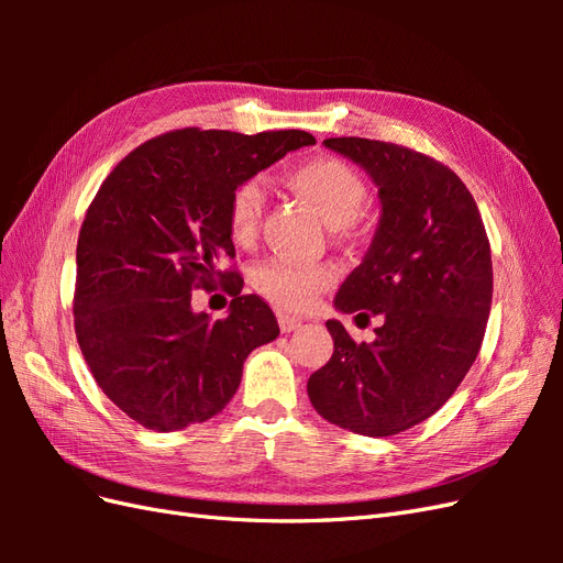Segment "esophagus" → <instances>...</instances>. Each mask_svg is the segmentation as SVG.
Returning <instances> with one entry per match:
<instances>
[{
  "mask_svg": "<svg viewBox=\"0 0 563 563\" xmlns=\"http://www.w3.org/2000/svg\"><path fill=\"white\" fill-rule=\"evenodd\" d=\"M298 327H302V319L291 317V314H284V312L279 314V329H282V333H291Z\"/></svg>",
  "mask_w": 563,
  "mask_h": 563,
  "instance_id": "esophagus-1",
  "label": "esophagus"
}]
</instances>
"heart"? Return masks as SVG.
Segmentation results:
<instances>
[{
  "label": "heart",
  "instance_id": "heart-1",
  "mask_svg": "<svg viewBox=\"0 0 563 563\" xmlns=\"http://www.w3.org/2000/svg\"><path fill=\"white\" fill-rule=\"evenodd\" d=\"M288 185L308 199L333 228H350L360 220L368 187L354 168L331 155H319L296 164L286 176ZM265 213V190L258 178L234 185L228 199V234L236 246H251L258 240ZM253 286L277 308L298 312L310 308L321 291L338 279L333 265H308L286 258H272L253 267Z\"/></svg>",
  "mask_w": 563,
  "mask_h": 563
}]
</instances>
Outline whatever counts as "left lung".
Instances as JSON below:
<instances>
[{
	"label": "left lung",
	"instance_id": "1",
	"mask_svg": "<svg viewBox=\"0 0 563 563\" xmlns=\"http://www.w3.org/2000/svg\"><path fill=\"white\" fill-rule=\"evenodd\" d=\"M378 185L380 225L335 308L383 314L373 343L327 327L333 356L308 380L317 413L391 437L444 406L482 350L493 298L490 244L476 201L446 164L397 143L327 139Z\"/></svg>",
	"mask_w": 563,
	"mask_h": 563
}]
</instances>
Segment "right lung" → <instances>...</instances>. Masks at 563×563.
<instances>
[{
    "label": "right lung",
    "instance_id": "right-lung-1",
    "mask_svg": "<svg viewBox=\"0 0 563 563\" xmlns=\"http://www.w3.org/2000/svg\"><path fill=\"white\" fill-rule=\"evenodd\" d=\"M308 131L244 135L197 126L145 141L100 185L77 240L75 333L98 387L147 430L174 432L223 411L251 350L279 335L258 296H242L228 234L234 185ZM220 285L231 314L191 312V291Z\"/></svg>",
    "mask_w": 563,
    "mask_h": 563
}]
</instances>
